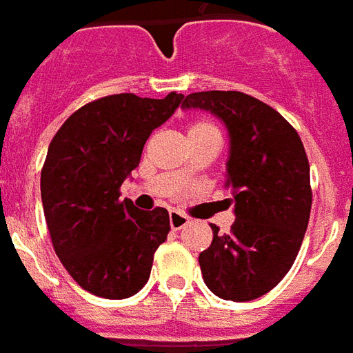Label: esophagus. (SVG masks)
<instances>
[{"label": "esophagus", "instance_id": "obj_1", "mask_svg": "<svg viewBox=\"0 0 353 353\" xmlns=\"http://www.w3.org/2000/svg\"><path fill=\"white\" fill-rule=\"evenodd\" d=\"M169 223H171V228L174 231L182 230V228H186L188 223H190V218L186 214H182L179 210H171L169 212Z\"/></svg>", "mask_w": 353, "mask_h": 353}]
</instances>
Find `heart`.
I'll return each mask as SVG.
<instances>
[{"label":"heart","mask_w":353,"mask_h":353,"mask_svg":"<svg viewBox=\"0 0 353 353\" xmlns=\"http://www.w3.org/2000/svg\"><path fill=\"white\" fill-rule=\"evenodd\" d=\"M194 133H218L216 128L210 122H205V120H199V122H194L188 130V135H194Z\"/></svg>","instance_id":"1"}]
</instances>
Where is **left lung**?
<instances>
[{
    "instance_id": "obj_1",
    "label": "left lung",
    "mask_w": 353,
    "mask_h": 353,
    "mask_svg": "<svg viewBox=\"0 0 353 353\" xmlns=\"http://www.w3.org/2000/svg\"><path fill=\"white\" fill-rule=\"evenodd\" d=\"M182 109L214 114L230 135L225 186L235 223L223 235L210 225L212 244L199 254L203 280L225 301L258 299L292 269L307 231L312 192L305 146L280 112L243 92H195Z\"/></svg>"
}]
</instances>
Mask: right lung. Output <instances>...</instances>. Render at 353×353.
<instances>
[{
    "mask_svg": "<svg viewBox=\"0 0 353 353\" xmlns=\"http://www.w3.org/2000/svg\"><path fill=\"white\" fill-rule=\"evenodd\" d=\"M184 99L117 94L84 105L63 122L46 152L41 199L54 252L77 284L105 299L131 297L148 282L165 243L169 212L120 201L146 139Z\"/></svg>",
    "mask_w": 353,
    "mask_h": 353,
    "instance_id": "add662e5",
    "label": "right lung"
}]
</instances>
